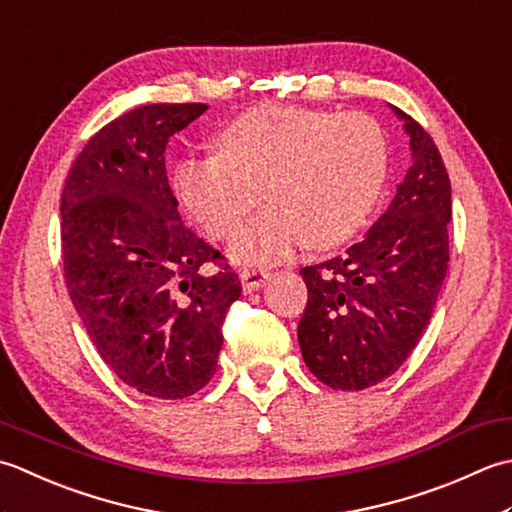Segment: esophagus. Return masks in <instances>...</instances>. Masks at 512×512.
Here are the masks:
<instances>
[{"mask_svg": "<svg viewBox=\"0 0 512 512\" xmlns=\"http://www.w3.org/2000/svg\"><path fill=\"white\" fill-rule=\"evenodd\" d=\"M241 283L245 291H256L265 285V280H269V271L267 269H254V267H245L241 269Z\"/></svg>", "mask_w": 512, "mask_h": 512, "instance_id": "esophagus-1", "label": "esophagus"}]
</instances>
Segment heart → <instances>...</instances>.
Segmentation results:
<instances>
[{
	"mask_svg": "<svg viewBox=\"0 0 512 512\" xmlns=\"http://www.w3.org/2000/svg\"><path fill=\"white\" fill-rule=\"evenodd\" d=\"M387 179V139L362 112L265 103L218 134V152L187 156L176 190L212 238L243 225L263 190L267 210L232 245L241 263H280L307 243H347L367 221Z\"/></svg>",
	"mask_w": 512,
	"mask_h": 512,
	"instance_id": "heart-1",
	"label": "heart"
}]
</instances>
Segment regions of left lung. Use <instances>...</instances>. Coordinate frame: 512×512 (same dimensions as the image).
Wrapping results in <instances>:
<instances>
[{
    "label": "left lung",
    "instance_id": "8db88e82",
    "mask_svg": "<svg viewBox=\"0 0 512 512\" xmlns=\"http://www.w3.org/2000/svg\"><path fill=\"white\" fill-rule=\"evenodd\" d=\"M413 165L364 241L302 267L309 289L298 342L331 389L362 391L398 371L429 325L448 269L451 181L431 134L395 108Z\"/></svg>",
    "mask_w": 512,
    "mask_h": 512
}]
</instances>
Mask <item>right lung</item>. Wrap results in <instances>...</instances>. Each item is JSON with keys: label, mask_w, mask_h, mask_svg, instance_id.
Segmentation results:
<instances>
[{"label": "right lung", "mask_w": 512, "mask_h": 512, "mask_svg": "<svg viewBox=\"0 0 512 512\" xmlns=\"http://www.w3.org/2000/svg\"><path fill=\"white\" fill-rule=\"evenodd\" d=\"M207 103H150L90 137L61 192L72 305L119 380L179 400L212 380L241 296L227 260L185 227L165 172L172 134Z\"/></svg>", "instance_id": "1"}]
</instances>
